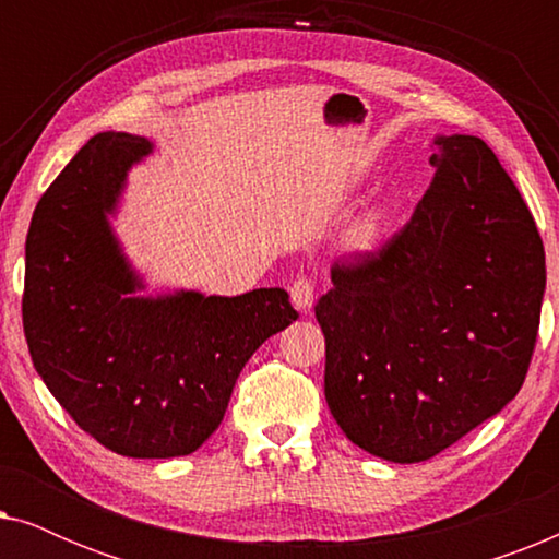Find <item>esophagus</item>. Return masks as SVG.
Listing matches in <instances>:
<instances>
[{
  "mask_svg": "<svg viewBox=\"0 0 559 559\" xmlns=\"http://www.w3.org/2000/svg\"><path fill=\"white\" fill-rule=\"evenodd\" d=\"M289 297H293V305L297 310L308 312L312 308V302H316V285H312L310 277L300 274V277L289 285Z\"/></svg>",
  "mask_w": 559,
  "mask_h": 559,
  "instance_id": "34e87169",
  "label": "esophagus"
}]
</instances>
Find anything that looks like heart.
Segmentation results:
<instances>
[{"instance_id":"heart-1","label":"heart","mask_w":559,"mask_h":559,"mask_svg":"<svg viewBox=\"0 0 559 559\" xmlns=\"http://www.w3.org/2000/svg\"><path fill=\"white\" fill-rule=\"evenodd\" d=\"M377 218H364L361 224H358V228H356V239L361 241V243H369L373 236H377Z\"/></svg>"}]
</instances>
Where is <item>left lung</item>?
<instances>
[{"instance_id":"8db88e82","label":"left lung","mask_w":559,"mask_h":559,"mask_svg":"<svg viewBox=\"0 0 559 559\" xmlns=\"http://www.w3.org/2000/svg\"><path fill=\"white\" fill-rule=\"evenodd\" d=\"M430 165L402 231L335 262L316 305L331 415L392 463L442 453L514 400L547 280L537 224L484 140L438 136Z\"/></svg>"}]
</instances>
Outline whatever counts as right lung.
Listing matches in <instances>:
<instances>
[{
    "label": "right lung",
    "mask_w": 559,
    "mask_h": 559,
    "mask_svg": "<svg viewBox=\"0 0 559 559\" xmlns=\"http://www.w3.org/2000/svg\"><path fill=\"white\" fill-rule=\"evenodd\" d=\"M152 142L104 132L45 190L25 243L22 325L45 386L73 423L127 457L190 455L226 415L251 354L297 320L289 295L136 297L109 226Z\"/></svg>",
    "instance_id": "obj_1"
}]
</instances>
